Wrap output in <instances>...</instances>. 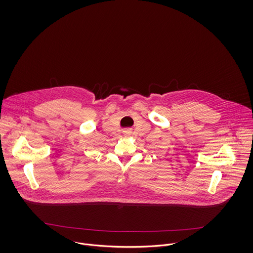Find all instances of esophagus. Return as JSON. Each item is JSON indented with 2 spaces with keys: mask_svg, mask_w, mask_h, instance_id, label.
Returning a JSON list of instances; mask_svg holds the SVG:
<instances>
[{
  "mask_svg": "<svg viewBox=\"0 0 253 253\" xmlns=\"http://www.w3.org/2000/svg\"><path fill=\"white\" fill-rule=\"evenodd\" d=\"M133 135L131 129H126L125 132H124V137L126 138H128V137H131Z\"/></svg>",
  "mask_w": 253,
  "mask_h": 253,
  "instance_id": "obj_1",
  "label": "esophagus"
}]
</instances>
